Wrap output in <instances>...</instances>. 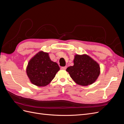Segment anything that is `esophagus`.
Wrapping results in <instances>:
<instances>
[{"mask_svg":"<svg viewBox=\"0 0 124 124\" xmlns=\"http://www.w3.org/2000/svg\"><path fill=\"white\" fill-rule=\"evenodd\" d=\"M61 69L62 70H66L67 69V66H65V67H61Z\"/></svg>","mask_w":124,"mask_h":124,"instance_id":"1","label":"esophagus"}]
</instances>
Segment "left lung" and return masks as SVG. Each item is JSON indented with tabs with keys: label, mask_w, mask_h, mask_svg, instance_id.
Returning a JSON list of instances; mask_svg holds the SVG:
<instances>
[{
	"label": "left lung",
	"mask_w": 124,
	"mask_h": 124,
	"mask_svg": "<svg viewBox=\"0 0 124 124\" xmlns=\"http://www.w3.org/2000/svg\"><path fill=\"white\" fill-rule=\"evenodd\" d=\"M73 63V66L68 67L66 71L75 83L86 86L97 80L100 73V65L89 55H75Z\"/></svg>",
	"instance_id": "1"
}]
</instances>
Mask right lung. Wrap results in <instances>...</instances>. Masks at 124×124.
Instances as JSON below:
<instances>
[{"label":"right lung","mask_w":124,"mask_h":124,"mask_svg":"<svg viewBox=\"0 0 124 124\" xmlns=\"http://www.w3.org/2000/svg\"><path fill=\"white\" fill-rule=\"evenodd\" d=\"M59 70L57 63L51 60L48 53L41 51L29 60L26 71L32 84L43 87L50 83Z\"/></svg>","instance_id":"add662e5"}]
</instances>
